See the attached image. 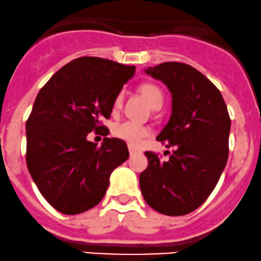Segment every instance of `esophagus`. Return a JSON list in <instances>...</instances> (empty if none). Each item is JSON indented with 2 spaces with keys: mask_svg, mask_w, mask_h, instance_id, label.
Here are the masks:
<instances>
[{
  "mask_svg": "<svg viewBox=\"0 0 261 261\" xmlns=\"http://www.w3.org/2000/svg\"><path fill=\"white\" fill-rule=\"evenodd\" d=\"M128 150H129V153H130V156H132V155H134V153H137V150L134 149L133 146H128Z\"/></svg>",
  "mask_w": 261,
  "mask_h": 261,
  "instance_id": "obj_1",
  "label": "esophagus"
}]
</instances>
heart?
I'll list each match as a JSON object with an SVG mask.
<instances>
[{
  "label": "heart",
  "instance_id": "1",
  "mask_svg": "<svg viewBox=\"0 0 261 261\" xmlns=\"http://www.w3.org/2000/svg\"><path fill=\"white\" fill-rule=\"evenodd\" d=\"M140 94L145 99L147 104L151 109L157 110L163 104V92L159 86L153 85V83H144L139 88ZM122 102H123V94L120 93L115 98L114 101V110H120ZM112 133L116 138L125 141L132 146H137L141 143L144 138L149 136L150 130L145 125L138 124L136 122L132 121H123L120 123H116L112 128Z\"/></svg>",
  "mask_w": 261,
  "mask_h": 261
}]
</instances>
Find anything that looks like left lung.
Returning <instances> with one entry per match:
<instances>
[{"instance_id":"obj_1","label":"left lung","mask_w":261,"mask_h":261,"mask_svg":"<svg viewBox=\"0 0 261 261\" xmlns=\"http://www.w3.org/2000/svg\"><path fill=\"white\" fill-rule=\"evenodd\" d=\"M172 94V114L159 137L174 147L161 162L147 151L139 185L146 203L159 213L178 217L197 209L217 186L229 156L231 121L219 89L195 67L162 63L145 69Z\"/></svg>"}]
</instances>
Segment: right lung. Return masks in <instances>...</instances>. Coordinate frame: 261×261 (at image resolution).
I'll return each mask as SVG.
<instances>
[{
  "label": "right lung",
  "instance_id": "1",
  "mask_svg": "<svg viewBox=\"0 0 261 261\" xmlns=\"http://www.w3.org/2000/svg\"><path fill=\"white\" fill-rule=\"evenodd\" d=\"M136 66L82 57L50 77L35 99L27 121V165L46 201L60 213L88 211L104 197L112 170L129 157L127 144L104 138L88 141L110 118L115 98Z\"/></svg>",
  "mask_w": 261,
  "mask_h": 261
}]
</instances>
